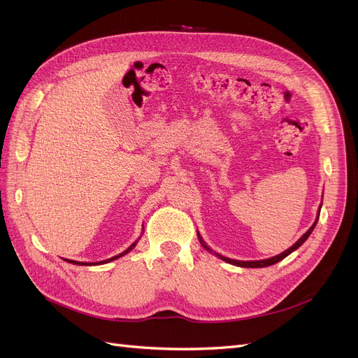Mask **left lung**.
I'll use <instances>...</instances> for the list:
<instances>
[{
  "label": "left lung",
  "instance_id": "obj_1",
  "mask_svg": "<svg viewBox=\"0 0 358 358\" xmlns=\"http://www.w3.org/2000/svg\"><path fill=\"white\" fill-rule=\"evenodd\" d=\"M317 222H318V216H317V221L312 224V227L310 229L303 234L300 239L292 245L291 248H288L287 251H284L282 254H279V255H276V257H272V258H267V259H258V262H239V259H231V258H227V257H222V255H220V254H216L218 255L221 259H224V262H227V263H230V264H234V266H241V267H267V266H272V264H275V263H278V262H280V259H284L287 255H289L292 251H296V249L300 246V245H303V242H305L308 237H309V234L312 233V230L315 229V225H317ZM200 237V236H199ZM200 242H201V245L208 249V251H210V249L206 246V243L201 241V237H200ZM212 252V251H210Z\"/></svg>",
  "mask_w": 358,
  "mask_h": 358
}]
</instances>
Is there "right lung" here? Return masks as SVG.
<instances>
[{
	"instance_id": "add662e5",
	"label": "right lung",
	"mask_w": 358,
	"mask_h": 358,
	"mask_svg": "<svg viewBox=\"0 0 358 358\" xmlns=\"http://www.w3.org/2000/svg\"><path fill=\"white\" fill-rule=\"evenodd\" d=\"M134 246H136V243H133L131 246H129V248L127 249V251H125V252H122V254H119V255H116V257H113V258H109V259H106V262H112V259H116V258H119V257H122L124 254H127V252H129V251H131V249H133ZM106 262H101V263H106ZM101 263H100V264H101ZM73 264H82V263H78V262H73ZM85 264H86V263H85ZM91 264H92V263H91ZM94 264H95V263H94Z\"/></svg>"
}]
</instances>
